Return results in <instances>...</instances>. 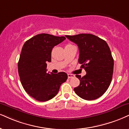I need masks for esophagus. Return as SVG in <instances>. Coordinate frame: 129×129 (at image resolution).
Returning a JSON list of instances; mask_svg holds the SVG:
<instances>
[{
    "mask_svg": "<svg viewBox=\"0 0 129 129\" xmlns=\"http://www.w3.org/2000/svg\"><path fill=\"white\" fill-rule=\"evenodd\" d=\"M68 78H72L75 77V75L72 74H68Z\"/></svg>",
    "mask_w": 129,
    "mask_h": 129,
    "instance_id": "obj_1",
    "label": "esophagus"
}]
</instances>
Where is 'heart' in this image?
I'll return each mask as SVG.
<instances>
[{
  "label": "heart",
  "instance_id": "b5f03b06",
  "mask_svg": "<svg viewBox=\"0 0 129 129\" xmlns=\"http://www.w3.org/2000/svg\"><path fill=\"white\" fill-rule=\"evenodd\" d=\"M70 45H71V44H68V45L66 46H70Z\"/></svg>",
  "mask_w": 129,
  "mask_h": 129
}]
</instances>
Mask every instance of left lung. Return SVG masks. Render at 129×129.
Here are the masks:
<instances>
[{"label":"left lung","mask_w":129,"mask_h":129,"mask_svg":"<svg viewBox=\"0 0 129 129\" xmlns=\"http://www.w3.org/2000/svg\"><path fill=\"white\" fill-rule=\"evenodd\" d=\"M79 48L78 62L87 74L76 75L80 84L74 88L75 93L83 99H96L105 93L112 81L114 59L105 41L92 34L66 35Z\"/></svg>","instance_id":"8db88e82"}]
</instances>
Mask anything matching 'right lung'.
<instances>
[{
    "instance_id": "obj_1",
    "label": "right lung",
    "mask_w": 129,
    "mask_h": 129,
    "mask_svg": "<svg viewBox=\"0 0 129 129\" xmlns=\"http://www.w3.org/2000/svg\"><path fill=\"white\" fill-rule=\"evenodd\" d=\"M65 39L64 36L42 33L27 41L22 48L18 63L21 82L25 91L38 101L53 98L61 84L67 80L65 72L47 73V63L51 61L52 48Z\"/></svg>"
}]
</instances>
